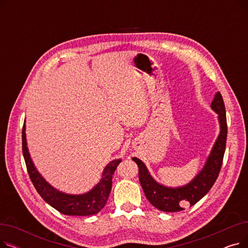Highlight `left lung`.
<instances>
[{
	"label": "left lung",
	"instance_id": "8db88e82",
	"mask_svg": "<svg viewBox=\"0 0 248 248\" xmlns=\"http://www.w3.org/2000/svg\"><path fill=\"white\" fill-rule=\"evenodd\" d=\"M210 108L218 115L219 135L203 168L187 184L178 187L163 185L153 178L144 162L132 158L139 167V180L146 197L157 209L164 212L184 210L185 206H192L201 200L214 185L222 165L227 138L225 106L220 93L214 95Z\"/></svg>",
	"mask_w": 248,
	"mask_h": 248
}]
</instances>
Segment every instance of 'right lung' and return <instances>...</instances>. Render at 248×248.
Segmentation results:
<instances>
[{
	"label": "right lung",
	"mask_w": 248,
	"mask_h": 248,
	"mask_svg": "<svg viewBox=\"0 0 248 248\" xmlns=\"http://www.w3.org/2000/svg\"><path fill=\"white\" fill-rule=\"evenodd\" d=\"M23 155L28 174L39 195L57 211L69 216H89L98 213L106 206L112 186V175L122 159H115L104 167L98 183L82 194H68L54 188L39 173L29 153L26 138V120L22 131Z\"/></svg>",
	"instance_id": "add662e5"
}]
</instances>
